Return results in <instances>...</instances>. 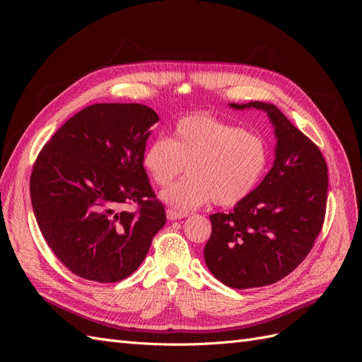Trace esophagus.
<instances>
[{
	"mask_svg": "<svg viewBox=\"0 0 362 362\" xmlns=\"http://www.w3.org/2000/svg\"><path fill=\"white\" fill-rule=\"evenodd\" d=\"M187 217V213H179V211H175V210H167V218L168 220H180V218H185Z\"/></svg>",
	"mask_w": 362,
	"mask_h": 362,
	"instance_id": "34e87169",
	"label": "esophagus"
}]
</instances>
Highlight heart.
I'll return each instance as SVG.
<instances>
[{
    "label": "heart",
    "instance_id": "b5f03b06",
    "mask_svg": "<svg viewBox=\"0 0 362 362\" xmlns=\"http://www.w3.org/2000/svg\"><path fill=\"white\" fill-rule=\"evenodd\" d=\"M270 151L258 133L206 112L180 117L173 136L149 142L142 165L151 180L165 186L187 165L189 177L161 192L176 210H194L210 201L232 206L248 198L267 171Z\"/></svg>",
    "mask_w": 362,
    "mask_h": 362
}]
</instances>
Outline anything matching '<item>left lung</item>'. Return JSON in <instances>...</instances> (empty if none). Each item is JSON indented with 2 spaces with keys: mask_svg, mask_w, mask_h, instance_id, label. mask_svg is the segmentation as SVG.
I'll list each match as a JSON object with an SVG mask.
<instances>
[{
  "mask_svg": "<svg viewBox=\"0 0 362 362\" xmlns=\"http://www.w3.org/2000/svg\"><path fill=\"white\" fill-rule=\"evenodd\" d=\"M267 112L277 139L270 171L229 214L210 216L206 267L226 286L261 288L292 273L314 246L326 216L329 176L318 146L273 104H229Z\"/></svg>",
  "mask_w": 362,
  "mask_h": 362,
  "instance_id": "obj_1",
  "label": "left lung"
}]
</instances>
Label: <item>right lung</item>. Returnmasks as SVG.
I'll return each mask as SVG.
<instances>
[{
	"instance_id": "right-lung-1",
	"label": "right lung",
	"mask_w": 362,
	"mask_h": 362,
	"mask_svg": "<svg viewBox=\"0 0 362 362\" xmlns=\"http://www.w3.org/2000/svg\"><path fill=\"white\" fill-rule=\"evenodd\" d=\"M158 114L142 104H93L44 145L30 175L35 218L76 276L116 283L145 259L165 224L142 165ZM136 203V212L124 206Z\"/></svg>"
}]
</instances>
